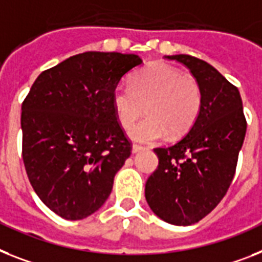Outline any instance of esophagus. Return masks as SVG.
<instances>
[{
    "instance_id": "1",
    "label": "esophagus",
    "mask_w": 262,
    "mask_h": 262,
    "mask_svg": "<svg viewBox=\"0 0 262 262\" xmlns=\"http://www.w3.org/2000/svg\"><path fill=\"white\" fill-rule=\"evenodd\" d=\"M144 150V147L138 146V144H134L133 146V154H136V152H139V151Z\"/></svg>"
}]
</instances>
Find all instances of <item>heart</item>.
Returning <instances> with one entry per match:
<instances>
[{
  "label": "heart",
  "mask_w": 262,
  "mask_h": 262,
  "mask_svg": "<svg viewBox=\"0 0 262 262\" xmlns=\"http://www.w3.org/2000/svg\"><path fill=\"white\" fill-rule=\"evenodd\" d=\"M202 104L200 83L191 75L166 64L154 62L133 77L131 85L120 84L112 92V107L122 127L128 128L142 116L148 118L128 131L139 143L181 136L195 122Z\"/></svg>",
  "instance_id": "b5f03b06"
}]
</instances>
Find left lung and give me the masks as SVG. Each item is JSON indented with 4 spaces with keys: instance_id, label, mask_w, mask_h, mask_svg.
<instances>
[{
    "instance_id": "8db88e82",
    "label": "left lung",
    "mask_w": 262,
    "mask_h": 262,
    "mask_svg": "<svg viewBox=\"0 0 262 262\" xmlns=\"http://www.w3.org/2000/svg\"><path fill=\"white\" fill-rule=\"evenodd\" d=\"M189 68L202 91V104L189 133L158 147L159 165L147 179L144 195L158 217L178 226L201 221L217 206L234 178L246 134L237 87L204 60L166 56Z\"/></svg>"
}]
</instances>
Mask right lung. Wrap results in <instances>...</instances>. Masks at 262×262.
Masks as SVG:
<instances>
[{"label": "right lung", "instance_id": "1", "mask_svg": "<svg viewBox=\"0 0 262 262\" xmlns=\"http://www.w3.org/2000/svg\"><path fill=\"white\" fill-rule=\"evenodd\" d=\"M138 55L84 52L41 72L21 107L23 159L40 200L76 221L99 210L131 143L112 107V92Z\"/></svg>", "mask_w": 262, "mask_h": 262}]
</instances>
